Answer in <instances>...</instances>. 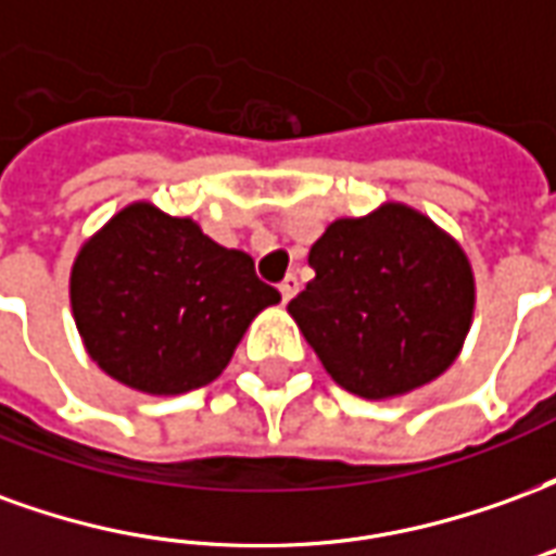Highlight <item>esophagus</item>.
Returning a JSON list of instances; mask_svg holds the SVG:
<instances>
[{
	"instance_id": "esophagus-1",
	"label": "esophagus",
	"mask_w": 556,
	"mask_h": 556,
	"mask_svg": "<svg viewBox=\"0 0 556 556\" xmlns=\"http://www.w3.org/2000/svg\"><path fill=\"white\" fill-rule=\"evenodd\" d=\"M298 289H301V282H298V277H294V274H289V277L279 282V294H282V301L286 303H289L291 298L298 294Z\"/></svg>"
}]
</instances>
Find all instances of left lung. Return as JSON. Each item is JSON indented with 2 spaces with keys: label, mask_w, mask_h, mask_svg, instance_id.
I'll list each match as a JSON object with an SVG mask.
<instances>
[{
  "label": "left lung",
  "mask_w": 556,
  "mask_h": 556,
  "mask_svg": "<svg viewBox=\"0 0 556 556\" xmlns=\"http://www.w3.org/2000/svg\"><path fill=\"white\" fill-rule=\"evenodd\" d=\"M315 279L289 315L327 375L361 399H396L441 378L477 306L470 258L405 202L339 217L309 250Z\"/></svg>",
  "instance_id": "obj_1"
}]
</instances>
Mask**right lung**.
<instances>
[{
  "label": "right lung",
  "mask_w": 556,
  "mask_h": 556,
  "mask_svg": "<svg viewBox=\"0 0 556 556\" xmlns=\"http://www.w3.org/2000/svg\"><path fill=\"white\" fill-rule=\"evenodd\" d=\"M279 291L253 258L211 241L190 217L130 202L83 241L71 313L89 357L146 396L211 384Z\"/></svg>",
  "instance_id": "obj_1"
}]
</instances>
